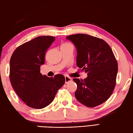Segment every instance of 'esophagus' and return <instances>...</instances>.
Masks as SVG:
<instances>
[{
  "mask_svg": "<svg viewBox=\"0 0 133 133\" xmlns=\"http://www.w3.org/2000/svg\"><path fill=\"white\" fill-rule=\"evenodd\" d=\"M72 81V79L70 78L67 77V76H65V82H66V83H68L69 82H70Z\"/></svg>",
  "mask_w": 133,
  "mask_h": 133,
  "instance_id": "34e87169",
  "label": "esophagus"
}]
</instances>
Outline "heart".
I'll list each match as a JSON object with an SVG mask.
<instances>
[{"label": "heart", "instance_id": "1", "mask_svg": "<svg viewBox=\"0 0 133 133\" xmlns=\"http://www.w3.org/2000/svg\"><path fill=\"white\" fill-rule=\"evenodd\" d=\"M72 45L71 43H69V42H64V43H63L61 45V48L62 47H69L70 46H71Z\"/></svg>", "mask_w": 133, "mask_h": 133}]
</instances>
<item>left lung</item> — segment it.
<instances>
[{
  "label": "left lung",
  "instance_id": "left-lung-1",
  "mask_svg": "<svg viewBox=\"0 0 133 133\" xmlns=\"http://www.w3.org/2000/svg\"><path fill=\"white\" fill-rule=\"evenodd\" d=\"M77 48V65L87 77L74 78L77 84V99L89 107L102 104L110 98L116 84L118 63L113 52L104 40L83 34L67 36Z\"/></svg>",
  "mask_w": 133,
  "mask_h": 133
}]
</instances>
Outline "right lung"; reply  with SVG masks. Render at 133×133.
I'll return each instance as SVG.
<instances>
[{"mask_svg": "<svg viewBox=\"0 0 133 133\" xmlns=\"http://www.w3.org/2000/svg\"><path fill=\"white\" fill-rule=\"evenodd\" d=\"M54 41V36H38L17 47L11 57V83L18 97L31 108L49 105L65 83L63 75L48 77L40 72L46 52Z\"/></svg>", "mask_w": 133, "mask_h": 133, "instance_id": "obj_1", "label": "right lung"}]
</instances>
